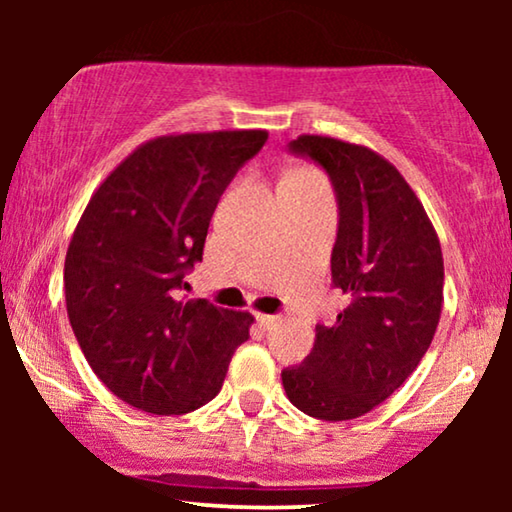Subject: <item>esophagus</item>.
Masks as SVG:
<instances>
[{"mask_svg":"<svg viewBox=\"0 0 512 512\" xmlns=\"http://www.w3.org/2000/svg\"><path fill=\"white\" fill-rule=\"evenodd\" d=\"M256 321H258V326H263V328H272L277 324V317H272V314H256Z\"/></svg>","mask_w":512,"mask_h":512,"instance_id":"obj_1","label":"esophagus"}]
</instances>
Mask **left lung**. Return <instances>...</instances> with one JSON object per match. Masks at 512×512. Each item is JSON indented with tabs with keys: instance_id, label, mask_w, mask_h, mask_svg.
<instances>
[{
	"instance_id": "obj_1",
	"label": "left lung",
	"mask_w": 512,
	"mask_h": 512,
	"mask_svg": "<svg viewBox=\"0 0 512 512\" xmlns=\"http://www.w3.org/2000/svg\"><path fill=\"white\" fill-rule=\"evenodd\" d=\"M286 151L331 179V277L349 303L333 326L317 324L312 352L282 370V384L300 412L345 422L387 401L422 361L443 307V254L422 202L375 151L317 135Z\"/></svg>"
}]
</instances>
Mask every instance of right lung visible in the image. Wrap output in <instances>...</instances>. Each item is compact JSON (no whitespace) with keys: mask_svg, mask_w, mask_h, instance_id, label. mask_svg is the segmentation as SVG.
Listing matches in <instances>:
<instances>
[{"mask_svg":"<svg viewBox=\"0 0 512 512\" xmlns=\"http://www.w3.org/2000/svg\"><path fill=\"white\" fill-rule=\"evenodd\" d=\"M268 132L158 137L97 188L65 258L72 331L111 394L153 415L212 401L251 317L186 300L223 191Z\"/></svg>","mask_w":512,"mask_h":512,"instance_id":"right-lung-1","label":"right lung"}]
</instances>
